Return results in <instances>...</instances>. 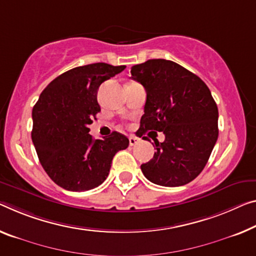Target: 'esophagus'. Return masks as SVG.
I'll use <instances>...</instances> for the list:
<instances>
[{
    "label": "esophagus",
    "instance_id": "1",
    "mask_svg": "<svg viewBox=\"0 0 256 256\" xmlns=\"http://www.w3.org/2000/svg\"><path fill=\"white\" fill-rule=\"evenodd\" d=\"M138 142H140V138H137V137H135V136L129 137V144H130V146H135Z\"/></svg>",
    "mask_w": 256,
    "mask_h": 256
}]
</instances>
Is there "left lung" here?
<instances>
[{
    "label": "left lung",
    "instance_id": "8db88e82",
    "mask_svg": "<svg viewBox=\"0 0 256 256\" xmlns=\"http://www.w3.org/2000/svg\"><path fill=\"white\" fill-rule=\"evenodd\" d=\"M130 73L146 92L140 137L148 132L164 134L162 143L154 140L156 152L142 172L158 186L188 184L205 168L218 140V110L210 90L172 60H150L132 66Z\"/></svg>",
    "mask_w": 256,
    "mask_h": 256
}]
</instances>
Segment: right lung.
<instances>
[{"label": "right lung", "mask_w": 256, "mask_h": 256, "mask_svg": "<svg viewBox=\"0 0 256 256\" xmlns=\"http://www.w3.org/2000/svg\"><path fill=\"white\" fill-rule=\"evenodd\" d=\"M126 68L95 62L72 68L46 86L34 105L32 140L49 178L68 191H88L108 178L116 153L129 140L113 132L94 140L89 124L100 111L97 92Z\"/></svg>", "instance_id": "obj_1"}]
</instances>
